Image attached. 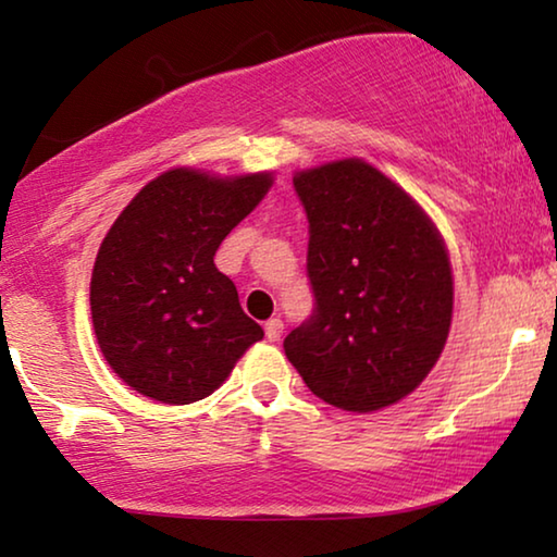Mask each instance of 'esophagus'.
<instances>
[{
  "label": "esophagus",
  "mask_w": 557,
  "mask_h": 557,
  "mask_svg": "<svg viewBox=\"0 0 557 557\" xmlns=\"http://www.w3.org/2000/svg\"><path fill=\"white\" fill-rule=\"evenodd\" d=\"M281 334H284V322H281V319H269V322H265V337L271 342H278Z\"/></svg>",
  "instance_id": "obj_1"
}]
</instances>
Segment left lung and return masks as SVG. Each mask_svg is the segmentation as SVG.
<instances>
[{"mask_svg": "<svg viewBox=\"0 0 557 557\" xmlns=\"http://www.w3.org/2000/svg\"><path fill=\"white\" fill-rule=\"evenodd\" d=\"M309 220L314 309L284 339L317 398L370 413L413 393L446 345L454 278L444 240L403 189L362 159L294 177Z\"/></svg>", "mask_w": 557, "mask_h": 557, "instance_id": "1", "label": "left lung"}]
</instances>
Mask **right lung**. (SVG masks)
Instances as JSON below:
<instances>
[{
	"mask_svg": "<svg viewBox=\"0 0 557 557\" xmlns=\"http://www.w3.org/2000/svg\"><path fill=\"white\" fill-rule=\"evenodd\" d=\"M269 187L271 174L172 170L111 225L90 278V314L106 362L134 391L172 406L208 398L263 337L212 258Z\"/></svg>",
	"mask_w": 557,
	"mask_h": 557,
	"instance_id": "1",
	"label": "right lung"
}]
</instances>
